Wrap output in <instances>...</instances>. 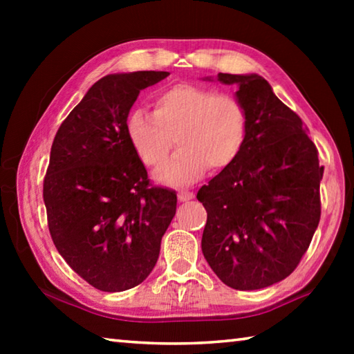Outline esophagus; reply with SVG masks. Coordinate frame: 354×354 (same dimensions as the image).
Here are the masks:
<instances>
[{"label": "esophagus", "instance_id": "34e87169", "mask_svg": "<svg viewBox=\"0 0 354 354\" xmlns=\"http://www.w3.org/2000/svg\"><path fill=\"white\" fill-rule=\"evenodd\" d=\"M194 192H190V190H179L178 192V200L179 201H189V200H192L194 198Z\"/></svg>", "mask_w": 354, "mask_h": 354}]
</instances>
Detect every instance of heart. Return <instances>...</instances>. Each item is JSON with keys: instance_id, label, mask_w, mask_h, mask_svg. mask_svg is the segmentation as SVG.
I'll use <instances>...</instances> for the list:
<instances>
[{"instance_id": "b5f03b06", "label": "heart", "mask_w": 354, "mask_h": 354, "mask_svg": "<svg viewBox=\"0 0 354 354\" xmlns=\"http://www.w3.org/2000/svg\"><path fill=\"white\" fill-rule=\"evenodd\" d=\"M129 145L140 162L156 169L173 148L179 149L156 173L164 184H190L207 167L221 171L236 162L248 136V111L241 100L214 88L176 84L153 100V115L137 109L127 120Z\"/></svg>"}]
</instances>
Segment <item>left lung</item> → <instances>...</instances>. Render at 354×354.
Here are the masks:
<instances>
[{"instance_id": "left-lung-1", "label": "left lung", "mask_w": 354, "mask_h": 354, "mask_svg": "<svg viewBox=\"0 0 354 354\" xmlns=\"http://www.w3.org/2000/svg\"><path fill=\"white\" fill-rule=\"evenodd\" d=\"M217 80L237 84L248 136L236 162L196 194L207 212L201 250L226 286L263 289L289 277L309 248L320 221L323 167L303 120L262 76Z\"/></svg>"}]
</instances>
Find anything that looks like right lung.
<instances>
[{"label":"right lung","mask_w":354,"mask_h":354,"mask_svg":"<svg viewBox=\"0 0 354 354\" xmlns=\"http://www.w3.org/2000/svg\"><path fill=\"white\" fill-rule=\"evenodd\" d=\"M169 71L101 77L53 140L44 201L53 242L80 277L103 292L139 286L156 266L176 194L156 187L127 136L140 91Z\"/></svg>","instance_id":"add662e5"}]
</instances>
